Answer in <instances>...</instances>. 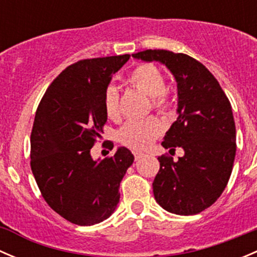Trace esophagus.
Wrapping results in <instances>:
<instances>
[{
  "mask_svg": "<svg viewBox=\"0 0 257 257\" xmlns=\"http://www.w3.org/2000/svg\"><path fill=\"white\" fill-rule=\"evenodd\" d=\"M133 155H134V158H136V160H139V159H142V158H143L145 154H144V153H142V152H138V150H134Z\"/></svg>",
  "mask_w": 257,
  "mask_h": 257,
  "instance_id": "1",
  "label": "esophagus"
}]
</instances>
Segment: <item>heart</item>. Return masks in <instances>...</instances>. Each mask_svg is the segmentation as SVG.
<instances>
[{
    "mask_svg": "<svg viewBox=\"0 0 257 257\" xmlns=\"http://www.w3.org/2000/svg\"><path fill=\"white\" fill-rule=\"evenodd\" d=\"M128 82L132 87L143 92L152 99V105L160 113L167 112L170 102L165 89V77L158 67L150 63H142L129 73ZM105 114L112 120L120 118V95L118 88L109 84L103 94ZM163 133V125L158 119H134L129 120L118 131V139L121 144L132 149H145Z\"/></svg>",
    "mask_w": 257,
    "mask_h": 257,
    "instance_id": "obj_1",
    "label": "heart"
}]
</instances>
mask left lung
<instances>
[{"label":"left lung","mask_w":257,"mask_h":257,"mask_svg":"<svg viewBox=\"0 0 257 257\" xmlns=\"http://www.w3.org/2000/svg\"><path fill=\"white\" fill-rule=\"evenodd\" d=\"M132 56L167 66L178 85V119L162 145L169 152L183 148L184 155L177 162L158 158L155 200L173 214H199L220 198L231 175L236 154L231 104L209 69L188 54L147 49Z\"/></svg>","instance_id":"8db88e82"}]
</instances>
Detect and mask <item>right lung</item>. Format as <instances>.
<instances>
[{
	"label": "right lung",
	"instance_id": "obj_1",
	"mask_svg": "<svg viewBox=\"0 0 257 257\" xmlns=\"http://www.w3.org/2000/svg\"><path fill=\"white\" fill-rule=\"evenodd\" d=\"M129 54L82 59L67 67L46 90L31 133V169L46 203L80 226L108 219L134 155L120 147L93 160L90 149L107 121L103 94ZM109 149H113V143Z\"/></svg>",
	"mask_w": 257,
	"mask_h": 257
}]
</instances>
